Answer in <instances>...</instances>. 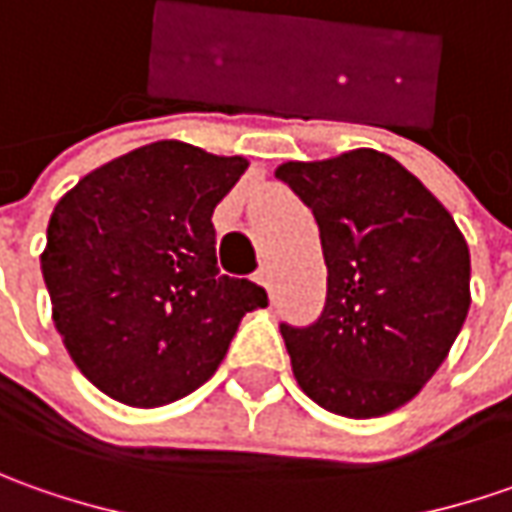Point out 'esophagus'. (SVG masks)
I'll return each instance as SVG.
<instances>
[{"label": "esophagus", "mask_w": 512, "mask_h": 512, "mask_svg": "<svg viewBox=\"0 0 512 512\" xmlns=\"http://www.w3.org/2000/svg\"><path fill=\"white\" fill-rule=\"evenodd\" d=\"M256 282L265 287L267 293H273V273H270V267L262 265V270L256 273Z\"/></svg>", "instance_id": "1"}]
</instances>
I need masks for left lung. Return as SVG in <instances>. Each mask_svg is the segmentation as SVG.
Listing matches in <instances>:
<instances>
[{"mask_svg": "<svg viewBox=\"0 0 512 512\" xmlns=\"http://www.w3.org/2000/svg\"><path fill=\"white\" fill-rule=\"evenodd\" d=\"M319 225L327 302L310 327L282 325L293 376L347 419L399 410L442 367L470 310V250L447 207L393 156L356 148L285 162Z\"/></svg>", "mask_w": 512, "mask_h": 512, "instance_id": "left-lung-1", "label": "left lung"}]
</instances>
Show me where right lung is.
<instances>
[{
  "label": "right lung",
  "instance_id": "add662e5",
  "mask_svg": "<svg viewBox=\"0 0 512 512\" xmlns=\"http://www.w3.org/2000/svg\"><path fill=\"white\" fill-rule=\"evenodd\" d=\"M247 170L187 142H150L56 202L42 276L73 364L130 407L176 402L216 373L267 293L216 265L213 207Z\"/></svg>",
  "mask_w": 512,
  "mask_h": 512
}]
</instances>
